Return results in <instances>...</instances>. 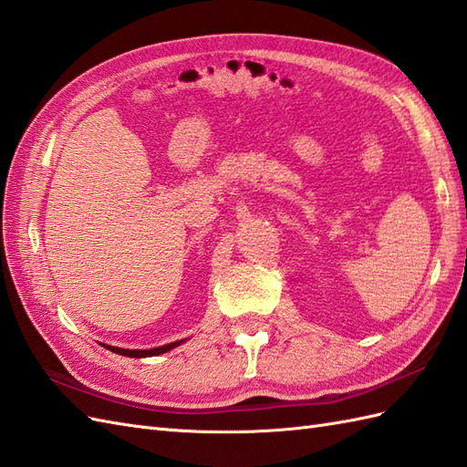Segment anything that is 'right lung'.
Wrapping results in <instances>:
<instances>
[{
    "instance_id": "obj_1",
    "label": "right lung",
    "mask_w": 467,
    "mask_h": 467,
    "mask_svg": "<svg viewBox=\"0 0 467 467\" xmlns=\"http://www.w3.org/2000/svg\"><path fill=\"white\" fill-rule=\"evenodd\" d=\"M182 345V340H176V343H170L164 347H158V348H150V350H129V348H119V347H107L109 350L117 352V355H124V357H132V358H140V357H156V355H162V352H168L170 348H174Z\"/></svg>"
}]
</instances>
